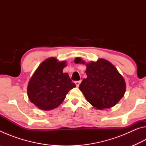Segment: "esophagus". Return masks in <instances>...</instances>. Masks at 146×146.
Here are the masks:
<instances>
[{"instance_id":"esophagus-1","label":"esophagus","mask_w":146,"mask_h":146,"mask_svg":"<svg viewBox=\"0 0 146 146\" xmlns=\"http://www.w3.org/2000/svg\"><path fill=\"white\" fill-rule=\"evenodd\" d=\"M75 84L76 86V87H78L79 85H80V84L81 83V80H79V81H76V82H75Z\"/></svg>"}]
</instances>
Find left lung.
<instances>
[{
	"label": "left lung",
	"mask_w": 146,
	"mask_h": 146,
	"mask_svg": "<svg viewBox=\"0 0 146 146\" xmlns=\"http://www.w3.org/2000/svg\"><path fill=\"white\" fill-rule=\"evenodd\" d=\"M76 64H86L76 57ZM87 78L79 86L88 102L97 110L110 108L115 106L125 92V82L114 66L100 58L97 62L86 64Z\"/></svg>",
	"instance_id": "obj_1"
}]
</instances>
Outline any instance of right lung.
Segmentation results:
<instances>
[{"label":"right lung","instance_id":"right-lung-1","mask_svg":"<svg viewBox=\"0 0 146 146\" xmlns=\"http://www.w3.org/2000/svg\"><path fill=\"white\" fill-rule=\"evenodd\" d=\"M66 64L51 57L43 61L35 71L27 91L29 100L38 108L47 111L57 108L69 91L76 86L68 73H63Z\"/></svg>","mask_w":146,"mask_h":146}]
</instances>
